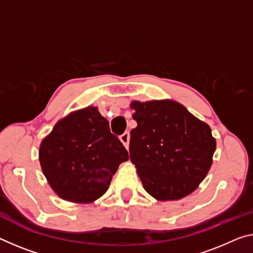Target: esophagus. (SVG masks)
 Wrapping results in <instances>:
<instances>
[{
	"mask_svg": "<svg viewBox=\"0 0 253 253\" xmlns=\"http://www.w3.org/2000/svg\"><path fill=\"white\" fill-rule=\"evenodd\" d=\"M129 138H130L129 131H125V133L120 136V142L124 144V146L126 148H128V145H129Z\"/></svg>",
	"mask_w": 253,
	"mask_h": 253,
	"instance_id": "1",
	"label": "esophagus"
}]
</instances>
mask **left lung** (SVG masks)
I'll list each match as a JSON object with an SVG mask.
<instances>
[{
	"mask_svg": "<svg viewBox=\"0 0 253 253\" xmlns=\"http://www.w3.org/2000/svg\"><path fill=\"white\" fill-rule=\"evenodd\" d=\"M137 127L129 155L152 197L178 200L191 194L210 171L216 141L211 127L173 100L133 101Z\"/></svg>",
	"mask_w": 253,
	"mask_h": 253,
	"instance_id": "8db88e82",
	"label": "left lung"
}]
</instances>
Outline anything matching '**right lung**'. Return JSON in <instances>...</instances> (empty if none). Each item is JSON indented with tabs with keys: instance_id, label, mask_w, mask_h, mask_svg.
<instances>
[{
	"instance_id": "1",
	"label": "right lung",
	"mask_w": 253,
	"mask_h": 253,
	"mask_svg": "<svg viewBox=\"0 0 253 253\" xmlns=\"http://www.w3.org/2000/svg\"><path fill=\"white\" fill-rule=\"evenodd\" d=\"M128 152L97 107L71 112L59 120L39 147V162L59 197L87 204L101 197Z\"/></svg>"
}]
</instances>
